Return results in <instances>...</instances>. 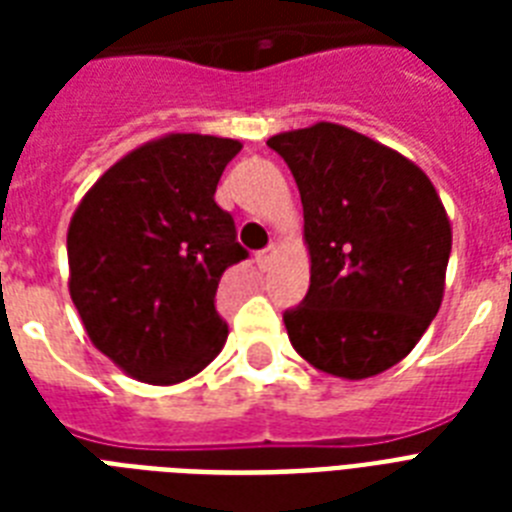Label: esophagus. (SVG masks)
I'll use <instances>...</instances> for the list:
<instances>
[{"instance_id":"34e87169","label":"esophagus","mask_w":512,"mask_h":512,"mask_svg":"<svg viewBox=\"0 0 512 512\" xmlns=\"http://www.w3.org/2000/svg\"><path fill=\"white\" fill-rule=\"evenodd\" d=\"M276 252H279V249H276V244H271V247L263 249V252H257V265H260L263 271H268V268L273 265V257H276Z\"/></svg>"}]
</instances>
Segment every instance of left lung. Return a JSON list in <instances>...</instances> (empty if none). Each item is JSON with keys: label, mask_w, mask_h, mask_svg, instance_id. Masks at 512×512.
I'll return each instance as SVG.
<instances>
[{"label": "left lung", "mask_w": 512, "mask_h": 512, "mask_svg": "<svg viewBox=\"0 0 512 512\" xmlns=\"http://www.w3.org/2000/svg\"><path fill=\"white\" fill-rule=\"evenodd\" d=\"M268 146L295 175L311 289L284 313L292 348L342 380L396 366L436 319L452 223L430 177L404 154L335 122Z\"/></svg>", "instance_id": "left-lung-1"}]
</instances>
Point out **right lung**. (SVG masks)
<instances>
[{"label": "right lung", "mask_w": 512, "mask_h": 512, "mask_svg": "<svg viewBox=\"0 0 512 512\" xmlns=\"http://www.w3.org/2000/svg\"><path fill=\"white\" fill-rule=\"evenodd\" d=\"M239 140L167 132L92 183L68 223V295L95 348L132 380L177 385L223 350L215 295L247 257L215 204Z\"/></svg>", "instance_id": "right-lung-1"}]
</instances>
